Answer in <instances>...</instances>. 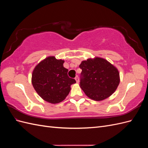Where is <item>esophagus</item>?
I'll return each instance as SVG.
<instances>
[{"instance_id":"34e87169","label":"esophagus","mask_w":148,"mask_h":148,"mask_svg":"<svg viewBox=\"0 0 148 148\" xmlns=\"http://www.w3.org/2000/svg\"><path fill=\"white\" fill-rule=\"evenodd\" d=\"M76 82H77V83H79V78H78V76L77 75L76 76V77L75 78Z\"/></svg>"}]
</instances>
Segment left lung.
Listing matches in <instances>:
<instances>
[{
    "label": "left lung",
    "instance_id": "left-lung-1",
    "mask_svg": "<svg viewBox=\"0 0 148 148\" xmlns=\"http://www.w3.org/2000/svg\"><path fill=\"white\" fill-rule=\"evenodd\" d=\"M79 67L80 87L91 99L102 101L115 92L120 83L118 70L108 61L99 57L84 60Z\"/></svg>",
    "mask_w": 148,
    "mask_h": 148
}]
</instances>
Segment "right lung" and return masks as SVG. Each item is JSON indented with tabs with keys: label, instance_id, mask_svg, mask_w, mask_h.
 Listing matches in <instances>:
<instances>
[{
	"label": "right lung",
	"instance_id": "1",
	"mask_svg": "<svg viewBox=\"0 0 148 148\" xmlns=\"http://www.w3.org/2000/svg\"><path fill=\"white\" fill-rule=\"evenodd\" d=\"M64 61L49 57L36 65L32 75V84L44 100L56 104L64 101L75 79L68 76L69 70L64 67Z\"/></svg>",
	"mask_w": 148,
	"mask_h": 148
}]
</instances>
